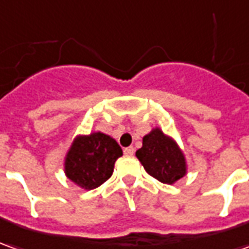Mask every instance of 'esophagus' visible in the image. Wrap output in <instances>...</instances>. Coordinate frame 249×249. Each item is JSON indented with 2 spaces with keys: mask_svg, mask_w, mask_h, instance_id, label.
<instances>
[{
  "mask_svg": "<svg viewBox=\"0 0 249 249\" xmlns=\"http://www.w3.org/2000/svg\"><path fill=\"white\" fill-rule=\"evenodd\" d=\"M124 154L125 155H128V157H131V155L135 154V148H133V147H126V148H124Z\"/></svg>",
  "mask_w": 249,
  "mask_h": 249,
  "instance_id": "34e87169",
  "label": "esophagus"
}]
</instances>
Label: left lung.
I'll return each mask as SVG.
<instances>
[{
  "mask_svg": "<svg viewBox=\"0 0 249 249\" xmlns=\"http://www.w3.org/2000/svg\"><path fill=\"white\" fill-rule=\"evenodd\" d=\"M136 157L147 173L165 184H173L187 173L184 154L160 128L143 138V146L136 151Z\"/></svg>",
  "mask_w": 249,
  "mask_h": 249,
  "instance_id": "1",
  "label": "left lung"
}]
</instances>
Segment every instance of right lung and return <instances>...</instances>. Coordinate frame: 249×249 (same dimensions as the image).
<instances>
[{"instance_id": "obj_1", "label": "right lung", "mask_w": 249, "mask_h": 249, "mask_svg": "<svg viewBox=\"0 0 249 249\" xmlns=\"http://www.w3.org/2000/svg\"><path fill=\"white\" fill-rule=\"evenodd\" d=\"M123 150L110 136L95 132L75 139L65 158L67 177L84 189H94L110 178Z\"/></svg>"}]
</instances>
